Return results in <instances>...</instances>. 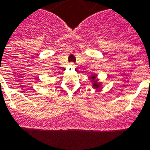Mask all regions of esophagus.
I'll list each match as a JSON object with an SVG mask.
<instances>
[{
    "instance_id": "esophagus-1",
    "label": "esophagus",
    "mask_w": 150,
    "mask_h": 150,
    "mask_svg": "<svg viewBox=\"0 0 150 150\" xmlns=\"http://www.w3.org/2000/svg\"><path fill=\"white\" fill-rule=\"evenodd\" d=\"M69 67L71 68V69H74V68L75 67V65L74 64L73 62H71V63H69Z\"/></svg>"
}]
</instances>
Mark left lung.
I'll list each match as a JSON object with an SVG mask.
<instances>
[{
    "mask_svg": "<svg viewBox=\"0 0 150 150\" xmlns=\"http://www.w3.org/2000/svg\"><path fill=\"white\" fill-rule=\"evenodd\" d=\"M97 77V74H94V75H91V79H91V82L92 83V88L96 90L99 89V88L102 87V82H100Z\"/></svg>",
    "mask_w": 150,
    "mask_h": 150,
    "instance_id": "8db88e82",
    "label": "left lung"
}]
</instances>
